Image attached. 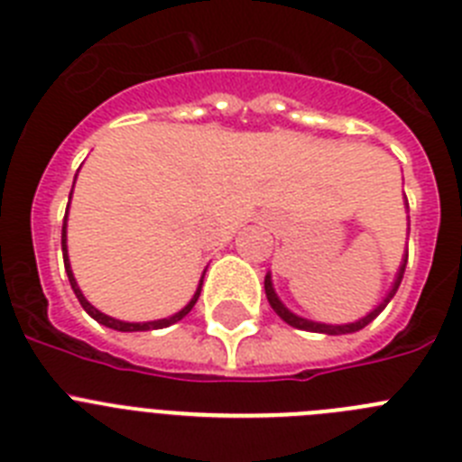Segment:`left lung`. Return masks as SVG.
Masks as SVG:
<instances>
[{
	"label": "left lung",
	"mask_w": 462,
	"mask_h": 462,
	"mask_svg": "<svg viewBox=\"0 0 462 462\" xmlns=\"http://www.w3.org/2000/svg\"><path fill=\"white\" fill-rule=\"evenodd\" d=\"M405 206H407V199H405ZM407 208H410V206H407ZM405 266H407V252H405V256H402V261H400V268H398V273H395L393 284H391L389 293L383 296L382 303H379L377 308L373 310V312H368V314H365V317H361V319H358V321H352V324H321V321H312V319H305V317H298L296 312H291V310H289L287 305L282 303L280 296H277V293H275L271 273H268L266 280H263V289H266L268 303H271V308L275 310L277 317H280L282 321H287L289 326H293V328L310 330V333H326V336H345V333H356V330L365 328V326H368L373 319H377L379 312H382V310L386 308V305H389V300L395 296V291H398L400 282H402V275H405Z\"/></svg>",
	"instance_id": "obj_1"
}]
</instances>
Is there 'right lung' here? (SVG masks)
I'll use <instances>...</instances> for the list:
<instances>
[{
	"instance_id": "add662e5",
	"label": "right lung",
	"mask_w": 462,
	"mask_h": 462,
	"mask_svg": "<svg viewBox=\"0 0 462 462\" xmlns=\"http://www.w3.org/2000/svg\"><path fill=\"white\" fill-rule=\"evenodd\" d=\"M73 185H76V180H73ZM73 191V189H71ZM69 201H71V194H69ZM67 217H69V206H67V215H64V226H62V254H64V268H67V275H69V282H71V289L73 293H76V298L80 300V305H83L85 312L92 317L94 321H99L101 326H108V328L113 330H122V333H134V330H157V328H166V326L175 324V321L185 319L187 314L191 312V308L196 305V300H199V296H201V287H203V277H206V271H203L201 280H199V287H196L194 296L189 298V303L185 305L182 310H178L175 314H171V317H164V319H154V321H122V319H116V317H108V314H104L101 310L94 308L92 303H89L88 298L83 296V291H80L79 282H76V277H73V271H71V263H69V250H67Z\"/></svg>"
}]
</instances>
